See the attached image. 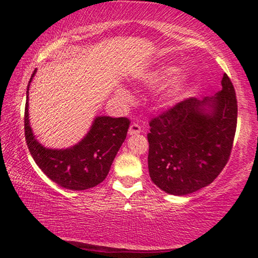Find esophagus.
<instances>
[{"label":"esophagus","instance_id":"esophagus-1","mask_svg":"<svg viewBox=\"0 0 258 258\" xmlns=\"http://www.w3.org/2000/svg\"><path fill=\"white\" fill-rule=\"evenodd\" d=\"M141 132H142V129H141V126L137 124V123H132V124H130V128H129L130 135H136V134H140Z\"/></svg>","mask_w":258,"mask_h":258}]
</instances>
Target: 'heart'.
Segmentation results:
<instances>
[{
  "mask_svg": "<svg viewBox=\"0 0 258 258\" xmlns=\"http://www.w3.org/2000/svg\"><path fill=\"white\" fill-rule=\"evenodd\" d=\"M167 79L168 80L167 83L161 88L157 94V101L164 105L172 104L181 97L186 84H188V75L184 72H177L176 67L158 66L148 72L143 79L144 83L151 87L158 86ZM119 93L124 95L125 91L121 90Z\"/></svg>",
  "mask_w": 258,
  "mask_h": 258,
  "instance_id": "obj_1",
  "label": "heart"
}]
</instances>
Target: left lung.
Here are the masks:
<instances>
[{
    "label": "left lung",
    "instance_id": "8db88e82",
    "mask_svg": "<svg viewBox=\"0 0 258 258\" xmlns=\"http://www.w3.org/2000/svg\"><path fill=\"white\" fill-rule=\"evenodd\" d=\"M213 97H189L149 122L148 168L167 194L188 195L209 185L228 163L237 125V100L227 74Z\"/></svg>",
    "mask_w": 258,
    "mask_h": 258
}]
</instances>
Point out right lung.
Instances as JSON below:
<instances>
[{
    "label": "right lung",
    "mask_w": 258,
    "mask_h": 258,
    "mask_svg": "<svg viewBox=\"0 0 258 258\" xmlns=\"http://www.w3.org/2000/svg\"><path fill=\"white\" fill-rule=\"evenodd\" d=\"M36 73L34 70L29 84ZM24 109V135L28 149L42 171L62 188L86 190L100 184L107 177L112 161L128 133L126 117L97 116L84 139L67 149H49L35 139L29 123L28 95Z\"/></svg>",
    "instance_id": "add662e5"
}]
</instances>
